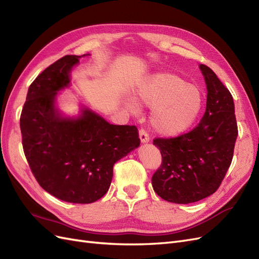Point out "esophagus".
I'll return each instance as SVG.
<instances>
[{
	"label": "esophagus",
	"mask_w": 259,
	"mask_h": 259,
	"mask_svg": "<svg viewBox=\"0 0 259 259\" xmlns=\"http://www.w3.org/2000/svg\"><path fill=\"white\" fill-rule=\"evenodd\" d=\"M139 138H140V142H142V143H148L149 139H150V138H149V134L144 128L139 130Z\"/></svg>",
	"instance_id": "1"
}]
</instances>
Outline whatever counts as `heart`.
<instances>
[{
	"label": "heart",
	"mask_w": 259,
	"mask_h": 259,
	"mask_svg": "<svg viewBox=\"0 0 259 259\" xmlns=\"http://www.w3.org/2000/svg\"><path fill=\"white\" fill-rule=\"evenodd\" d=\"M139 104L152 107L150 123L160 135H180L198 119L204 103V95L198 85L188 83L176 73L156 72L148 75L134 91ZM128 107L138 111L136 101L130 99Z\"/></svg>",
	"instance_id": "obj_1"
}]
</instances>
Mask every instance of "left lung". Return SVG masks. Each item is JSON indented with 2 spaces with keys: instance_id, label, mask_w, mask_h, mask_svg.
<instances>
[{
  "instance_id": "obj_1",
  "label": "left lung",
  "mask_w": 259,
  "mask_h": 259,
  "mask_svg": "<svg viewBox=\"0 0 259 259\" xmlns=\"http://www.w3.org/2000/svg\"><path fill=\"white\" fill-rule=\"evenodd\" d=\"M204 75L207 101L199 124L186 134L173 138H154L160 149L161 166L151 183L154 192L163 200L188 204L213 194L228 170L238 125L229 90L205 65H200Z\"/></svg>"
}]
</instances>
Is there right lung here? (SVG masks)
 Segmentation results:
<instances>
[{
    "mask_svg": "<svg viewBox=\"0 0 259 259\" xmlns=\"http://www.w3.org/2000/svg\"><path fill=\"white\" fill-rule=\"evenodd\" d=\"M82 56H64L31 83L20 131L38 185L57 199L88 204L104 197L114 163L137 148L140 139L135 125L110 124L89 109L77 119L59 116L55 97L69 84V73Z\"/></svg>",
    "mask_w": 259,
    "mask_h": 259,
    "instance_id": "1",
    "label": "right lung"
}]
</instances>
